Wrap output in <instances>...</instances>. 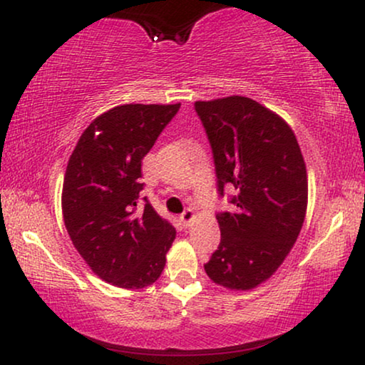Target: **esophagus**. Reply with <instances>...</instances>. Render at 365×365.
Segmentation results:
<instances>
[{
    "mask_svg": "<svg viewBox=\"0 0 365 365\" xmlns=\"http://www.w3.org/2000/svg\"><path fill=\"white\" fill-rule=\"evenodd\" d=\"M194 217H196V214H194L192 209H186V211L181 214V221L184 222V226H189V224L194 221Z\"/></svg>",
    "mask_w": 365,
    "mask_h": 365,
    "instance_id": "obj_1",
    "label": "esophagus"
}]
</instances>
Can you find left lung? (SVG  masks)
I'll return each mask as SVG.
<instances>
[{
	"label": "left lung",
	"mask_w": 365,
	"mask_h": 365,
	"mask_svg": "<svg viewBox=\"0 0 365 365\" xmlns=\"http://www.w3.org/2000/svg\"><path fill=\"white\" fill-rule=\"evenodd\" d=\"M212 148L217 191L236 189L232 212L217 214L221 244L204 271L231 291L267 281L291 252L307 211V171L296 134L246 96L196 101Z\"/></svg>",
	"instance_id": "left-lung-1"
}]
</instances>
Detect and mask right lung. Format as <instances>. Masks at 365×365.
Masks as SVG:
<instances>
[{
  "mask_svg": "<svg viewBox=\"0 0 365 365\" xmlns=\"http://www.w3.org/2000/svg\"><path fill=\"white\" fill-rule=\"evenodd\" d=\"M181 104H121L99 114L68 161L61 207L73 246L103 281L151 286L166 266L176 229L144 197L143 158Z\"/></svg>",
  "mask_w": 365,
  "mask_h": 365,
  "instance_id": "right-lung-1",
  "label": "right lung"
}]
</instances>
